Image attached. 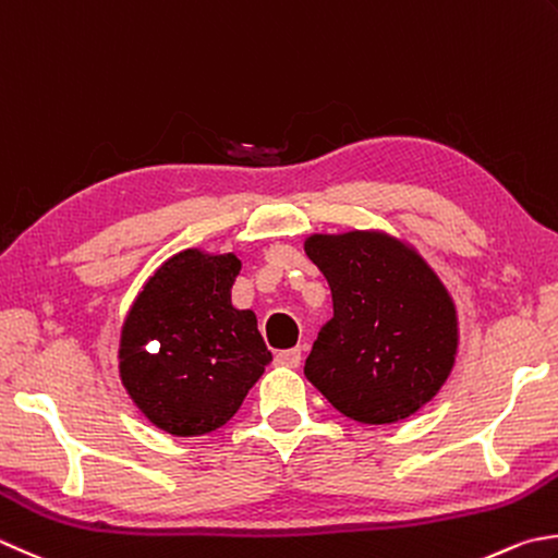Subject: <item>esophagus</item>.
Returning a JSON list of instances; mask_svg holds the SVG:
<instances>
[{
    "instance_id": "obj_1",
    "label": "esophagus",
    "mask_w": 558,
    "mask_h": 558,
    "mask_svg": "<svg viewBox=\"0 0 558 558\" xmlns=\"http://www.w3.org/2000/svg\"><path fill=\"white\" fill-rule=\"evenodd\" d=\"M277 364L289 366V369H296V366L301 364V347H291V350L277 352Z\"/></svg>"
}]
</instances>
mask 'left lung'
Segmentation results:
<instances>
[{
  "instance_id": "left-lung-1",
  "label": "left lung",
  "mask_w": 558,
  "mask_h": 558,
  "mask_svg": "<svg viewBox=\"0 0 558 558\" xmlns=\"http://www.w3.org/2000/svg\"><path fill=\"white\" fill-rule=\"evenodd\" d=\"M303 247L328 279L335 311L303 374L356 423L417 413L445 386L459 350L442 279L413 245L381 230L313 233Z\"/></svg>"
}]
</instances>
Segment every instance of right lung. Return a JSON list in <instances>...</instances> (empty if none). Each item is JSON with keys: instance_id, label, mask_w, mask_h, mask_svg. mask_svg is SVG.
Masks as SVG:
<instances>
[{"instance_id": "obj_1", "label": "right lung", "mask_w": 558, "mask_h": 558, "mask_svg": "<svg viewBox=\"0 0 558 558\" xmlns=\"http://www.w3.org/2000/svg\"><path fill=\"white\" fill-rule=\"evenodd\" d=\"M240 259L177 252L143 283L119 340V376L155 427L198 437L223 427L271 362L257 315L230 301Z\"/></svg>"}]
</instances>
